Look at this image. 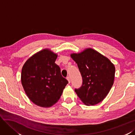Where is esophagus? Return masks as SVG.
<instances>
[{"instance_id":"obj_1","label":"esophagus","mask_w":135,"mask_h":135,"mask_svg":"<svg viewBox=\"0 0 135 135\" xmlns=\"http://www.w3.org/2000/svg\"><path fill=\"white\" fill-rule=\"evenodd\" d=\"M67 80L68 81V83H70V82H71V80H70V78L69 76H68V77H67Z\"/></svg>"}]
</instances>
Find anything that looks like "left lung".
I'll use <instances>...</instances> for the list:
<instances>
[{"mask_svg":"<svg viewBox=\"0 0 135 135\" xmlns=\"http://www.w3.org/2000/svg\"><path fill=\"white\" fill-rule=\"evenodd\" d=\"M70 56L78 64L82 76L81 87L75 89L81 101L87 106L95 105L102 101L114 84V64L91 48L72 53Z\"/></svg>","mask_w":135,"mask_h":135,"instance_id":"left-lung-1","label":"left lung"}]
</instances>
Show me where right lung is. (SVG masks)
<instances>
[{"label": "right lung", "instance_id": "obj_1", "mask_svg": "<svg viewBox=\"0 0 135 135\" xmlns=\"http://www.w3.org/2000/svg\"><path fill=\"white\" fill-rule=\"evenodd\" d=\"M57 55L45 49L27 60L22 68L21 80L26 94L36 105L50 107L60 98L68 81L55 63Z\"/></svg>", "mask_w": 135, "mask_h": 135}]
</instances>
